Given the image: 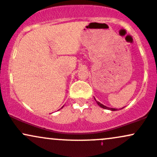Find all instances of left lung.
I'll use <instances>...</instances> for the list:
<instances>
[{
	"label": "left lung",
	"mask_w": 157,
	"mask_h": 157,
	"mask_svg": "<svg viewBox=\"0 0 157 157\" xmlns=\"http://www.w3.org/2000/svg\"><path fill=\"white\" fill-rule=\"evenodd\" d=\"M94 99H95L96 100V99L94 98ZM96 102H97V103L98 104V105L100 106L101 108H102V109H108V110H111V111H117V109H112V108H109V107H107V106H105V105H102V103H100V102H98V101H97L96 100ZM122 109H124V108H122Z\"/></svg>",
	"instance_id": "8db88e82"
}]
</instances>
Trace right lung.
Segmentation results:
<instances>
[{"label":"right lung","mask_w":157,"mask_h":157,"mask_svg":"<svg viewBox=\"0 0 157 157\" xmlns=\"http://www.w3.org/2000/svg\"><path fill=\"white\" fill-rule=\"evenodd\" d=\"M63 107H62V108H63ZM62 108H61V109H62Z\"/></svg>","instance_id":"right-lung-1"}]
</instances>
